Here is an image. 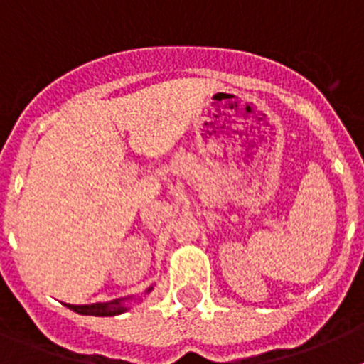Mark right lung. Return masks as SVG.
Masks as SVG:
<instances>
[{
	"label": "right lung",
	"mask_w": 364,
	"mask_h": 364,
	"mask_svg": "<svg viewBox=\"0 0 364 364\" xmlns=\"http://www.w3.org/2000/svg\"><path fill=\"white\" fill-rule=\"evenodd\" d=\"M153 290V286L147 288L146 294ZM127 299H114V301L109 302H96V304H65L67 308H70L76 314L82 315H96V317H111V315L124 314L127 310V306H124V302Z\"/></svg>",
	"instance_id": "obj_1"
}]
</instances>
